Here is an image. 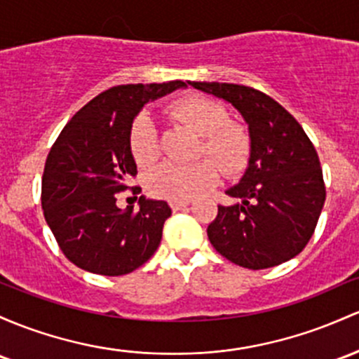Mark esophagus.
<instances>
[{"mask_svg": "<svg viewBox=\"0 0 359 359\" xmlns=\"http://www.w3.org/2000/svg\"><path fill=\"white\" fill-rule=\"evenodd\" d=\"M189 206V201H170V208L173 211H180Z\"/></svg>", "mask_w": 359, "mask_h": 359, "instance_id": "34e87169", "label": "esophagus"}]
</instances>
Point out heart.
I'll list each match as a JSON object with an SVG mask.
<instances>
[{"instance_id":"1","label":"heart","mask_w":359,"mask_h":359,"mask_svg":"<svg viewBox=\"0 0 359 359\" xmlns=\"http://www.w3.org/2000/svg\"><path fill=\"white\" fill-rule=\"evenodd\" d=\"M175 121L203 137L199 155L210 156L226 172L237 170L249 153V136L238 124L228 122V110L219 102L206 97H186L170 105ZM129 148L141 167H149L158 158V140L151 116L137 114L129 129ZM219 180V168L210 160L192 165L161 163L148 175L149 194L168 201H189L204 194Z\"/></svg>"}]
</instances>
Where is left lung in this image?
<instances>
[{
  "instance_id": "left-lung-1",
  "label": "left lung",
  "mask_w": 359,
  "mask_h": 359,
  "mask_svg": "<svg viewBox=\"0 0 359 359\" xmlns=\"http://www.w3.org/2000/svg\"><path fill=\"white\" fill-rule=\"evenodd\" d=\"M228 102L249 128V163L218 206L208 237L223 257L247 269L290 261L312 238L325 201L320 161L298 121L274 98L250 86L189 81Z\"/></svg>"
}]
</instances>
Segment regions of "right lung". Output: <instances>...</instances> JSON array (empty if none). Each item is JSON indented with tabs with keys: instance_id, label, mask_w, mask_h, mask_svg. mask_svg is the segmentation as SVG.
<instances>
[{
	"instance_id": "right-lung-1",
	"label": "right lung",
	"mask_w": 359,
	"mask_h": 359,
	"mask_svg": "<svg viewBox=\"0 0 359 359\" xmlns=\"http://www.w3.org/2000/svg\"><path fill=\"white\" fill-rule=\"evenodd\" d=\"M184 81L121 85L73 116L50 148L42 177V210L62 254L102 276L133 273L158 249L172 215L165 201L140 198V210L117 208V192L136 175L129 129L141 109ZM140 187L133 192H140Z\"/></svg>"
}]
</instances>
